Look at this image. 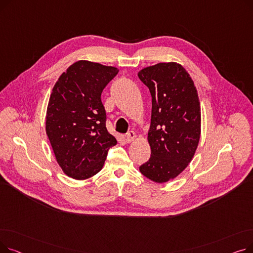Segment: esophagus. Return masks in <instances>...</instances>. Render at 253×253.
Instances as JSON below:
<instances>
[{
  "label": "esophagus",
  "instance_id": "esophagus-1",
  "mask_svg": "<svg viewBox=\"0 0 253 253\" xmlns=\"http://www.w3.org/2000/svg\"><path fill=\"white\" fill-rule=\"evenodd\" d=\"M135 139H136V133H135V132H133V131L128 132V133L125 135V140H126L128 143H130V142H132V141H134Z\"/></svg>",
  "mask_w": 253,
  "mask_h": 253
}]
</instances>
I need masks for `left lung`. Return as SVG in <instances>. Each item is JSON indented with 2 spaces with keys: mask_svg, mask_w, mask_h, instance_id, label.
I'll use <instances>...</instances> for the list:
<instances>
[{
  "mask_svg": "<svg viewBox=\"0 0 253 253\" xmlns=\"http://www.w3.org/2000/svg\"><path fill=\"white\" fill-rule=\"evenodd\" d=\"M152 95V119L148 133L150 160L141 174L163 183L188 167L201 135L200 100L194 81L177 62H160L138 72Z\"/></svg>",
  "mask_w": 253,
  "mask_h": 253,
  "instance_id": "8db88e82",
  "label": "left lung"
}]
</instances>
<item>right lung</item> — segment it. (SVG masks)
I'll return each mask as SVG.
<instances>
[{
  "label": "right lung",
  "instance_id": "right-lung-1",
  "mask_svg": "<svg viewBox=\"0 0 253 253\" xmlns=\"http://www.w3.org/2000/svg\"><path fill=\"white\" fill-rule=\"evenodd\" d=\"M119 70L79 60L70 65L52 89L46 113V133L64 174L87 179L101 170L117 139L106 130L101 102L104 87Z\"/></svg>",
  "mask_w": 253,
  "mask_h": 253
}]
</instances>
